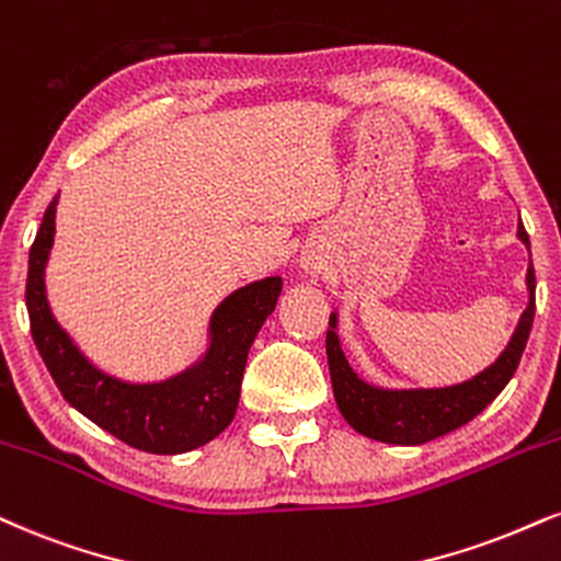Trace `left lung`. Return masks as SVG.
<instances>
[{"mask_svg": "<svg viewBox=\"0 0 561 561\" xmlns=\"http://www.w3.org/2000/svg\"><path fill=\"white\" fill-rule=\"evenodd\" d=\"M517 234L530 248L528 232H525L523 225H519ZM528 289L530 302L502 357L489 370H483L481 376H476L473 381L447 389L391 391L370 387V383L357 379L345 353H342L340 340H336V316H332L327 329V357L340 413L345 415V421L357 434L387 444H408V447L426 444L431 438L449 434V431L473 421L478 413H483L496 400L499 391L507 387L519 366L523 350L528 345L533 316H536V272H533V263L528 268Z\"/></svg>", "mask_w": 561, "mask_h": 561, "instance_id": "8db88e82", "label": "left lung"}]
</instances>
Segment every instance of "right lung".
<instances>
[{"label": "right lung", "instance_id": "1", "mask_svg": "<svg viewBox=\"0 0 561 561\" xmlns=\"http://www.w3.org/2000/svg\"><path fill=\"white\" fill-rule=\"evenodd\" d=\"M57 198L46 208L31 245L25 306L31 334L54 383L88 421L110 431L119 442L153 455H180L204 447L232 423L240 400L242 370L255 334L282 293L279 276L238 289L216 308L211 350L198 366L161 383H125L101 374L80 355L54 321L44 289V266L54 242Z\"/></svg>", "mask_w": 561, "mask_h": 561}]
</instances>
